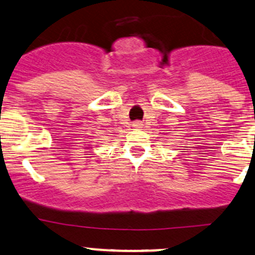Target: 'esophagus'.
Masks as SVG:
<instances>
[{"label": "esophagus", "instance_id": "1", "mask_svg": "<svg viewBox=\"0 0 255 255\" xmlns=\"http://www.w3.org/2000/svg\"><path fill=\"white\" fill-rule=\"evenodd\" d=\"M132 127L135 128H142V123H141V122H133Z\"/></svg>", "mask_w": 255, "mask_h": 255}]
</instances>
